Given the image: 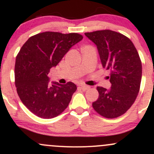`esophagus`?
Here are the masks:
<instances>
[{
    "label": "esophagus",
    "mask_w": 154,
    "mask_h": 154,
    "mask_svg": "<svg viewBox=\"0 0 154 154\" xmlns=\"http://www.w3.org/2000/svg\"><path fill=\"white\" fill-rule=\"evenodd\" d=\"M80 88H81V89L83 90V91H86V90L89 89L90 87L88 86H86V85H81V86H80Z\"/></svg>",
    "instance_id": "obj_1"
}]
</instances>
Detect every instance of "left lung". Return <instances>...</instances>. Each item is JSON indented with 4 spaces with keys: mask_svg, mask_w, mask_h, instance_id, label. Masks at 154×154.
I'll use <instances>...</instances> for the list:
<instances>
[{
    "mask_svg": "<svg viewBox=\"0 0 154 154\" xmlns=\"http://www.w3.org/2000/svg\"><path fill=\"white\" fill-rule=\"evenodd\" d=\"M85 35L96 45L103 68L110 71L111 88L97 86L99 97L92 106L98 114L115 119L125 114L136 100L142 80V62L131 40L120 32L104 29Z\"/></svg>",
    "mask_w": 154,
    "mask_h": 154,
    "instance_id": "1",
    "label": "left lung"
}]
</instances>
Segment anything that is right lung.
Here are the masks:
<instances>
[{"mask_svg": "<svg viewBox=\"0 0 154 154\" xmlns=\"http://www.w3.org/2000/svg\"><path fill=\"white\" fill-rule=\"evenodd\" d=\"M78 33L44 32L28 38L15 60V83L21 102L34 115L53 119L67 108L77 90L74 83H49L48 74L70 48L81 41Z\"/></svg>", "mask_w": 154, "mask_h": 154, "instance_id": "1", "label": "right lung"}]
</instances>
